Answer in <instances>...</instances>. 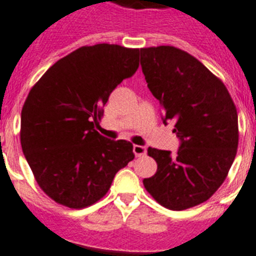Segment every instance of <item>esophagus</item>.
<instances>
[{"instance_id": "esophagus-1", "label": "esophagus", "mask_w": 256, "mask_h": 256, "mask_svg": "<svg viewBox=\"0 0 256 256\" xmlns=\"http://www.w3.org/2000/svg\"><path fill=\"white\" fill-rule=\"evenodd\" d=\"M132 152H134V154H136V157H141V156H145L148 149H146V146L134 145L132 146Z\"/></svg>"}]
</instances>
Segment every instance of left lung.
Listing matches in <instances>:
<instances>
[{
    "mask_svg": "<svg viewBox=\"0 0 256 256\" xmlns=\"http://www.w3.org/2000/svg\"><path fill=\"white\" fill-rule=\"evenodd\" d=\"M148 87L162 107V120H174L180 140L176 156L148 149L157 162L144 185L165 208L182 210L206 202L236 156L238 112L223 84L198 58L170 46L140 50Z\"/></svg>",
    "mask_w": 256,
    "mask_h": 256,
    "instance_id": "1",
    "label": "left lung"
}]
</instances>
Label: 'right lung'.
Listing matches in <instances>:
<instances>
[{
  "mask_svg": "<svg viewBox=\"0 0 256 256\" xmlns=\"http://www.w3.org/2000/svg\"><path fill=\"white\" fill-rule=\"evenodd\" d=\"M140 50L82 46L33 86L21 111V148L40 188L80 210L104 196L116 172L134 160L128 141L95 130L110 94L138 70Z\"/></svg>",
  "mask_w": 256,
  "mask_h": 256,
  "instance_id": "1",
  "label": "right lung"
}]
</instances>
